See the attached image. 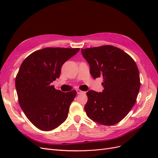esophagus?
<instances>
[{
    "instance_id": "obj_1",
    "label": "esophagus",
    "mask_w": 158,
    "mask_h": 158,
    "mask_svg": "<svg viewBox=\"0 0 158 158\" xmlns=\"http://www.w3.org/2000/svg\"><path fill=\"white\" fill-rule=\"evenodd\" d=\"M76 92H77V94H83V93H85V92H82V90H80V89H76Z\"/></svg>"
}]
</instances>
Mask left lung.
Wrapping results in <instances>:
<instances>
[{"instance_id": "obj_1", "label": "left lung", "mask_w": 158, "mask_h": 158, "mask_svg": "<svg viewBox=\"0 0 158 158\" xmlns=\"http://www.w3.org/2000/svg\"><path fill=\"white\" fill-rule=\"evenodd\" d=\"M94 78L103 79L102 92L89 90L84 110L92 121L103 125L120 122L135 105L140 86L136 63L125 51L112 45L82 49Z\"/></svg>"}]
</instances>
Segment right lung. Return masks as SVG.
Instances as JSON below:
<instances>
[{
    "instance_id": "right-lung-1",
    "label": "right lung",
    "mask_w": 158,
    "mask_h": 158,
    "mask_svg": "<svg viewBox=\"0 0 158 158\" xmlns=\"http://www.w3.org/2000/svg\"><path fill=\"white\" fill-rule=\"evenodd\" d=\"M79 50L47 47L22 62L15 82L19 104L29 121L41 131L53 130L68 117L76 91L62 92L51 83L59 78L63 64Z\"/></svg>"
}]
</instances>
